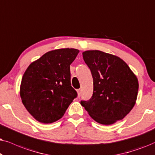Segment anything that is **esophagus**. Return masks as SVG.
I'll list each match as a JSON object with an SVG mask.
<instances>
[{
    "instance_id": "esophagus-1",
    "label": "esophagus",
    "mask_w": 155,
    "mask_h": 155,
    "mask_svg": "<svg viewBox=\"0 0 155 155\" xmlns=\"http://www.w3.org/2000/svg\"><path fill=\"white\" fill-rule=\"evenodd\" d=\"M77 91V94H78V97L81 96V89H77V91Z\"/></svg>"
}]
</instances>
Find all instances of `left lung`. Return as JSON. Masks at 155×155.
Returning a JSON list of instances; mask_svg holds the SVG:
<instances>
[{
	"label": "left lung",
	"instance_id": "obj_1",
	"mask_svg": "<svg viewBox=\"0 0 155 155\" xmlns=\"http://www.w3.org/2000/svg\"><path fill=\"white\" fill-rule=\"evenodd\" d=\"M93 76L94 92L81 104L95 121L108 125L130 112L137 97V76L120 57L99 50L82 53Z\"/></svg>",
	"mask_w": 155,
	"mask_h": 155
}]
</instances>
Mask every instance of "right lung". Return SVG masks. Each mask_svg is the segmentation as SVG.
<instances>
[{
	"mask_svg": "<svg viewBox=\"0 0 155 155\" xmlns=\"http://www.w3.org/2000/svg\"><path fill=\"white\" fill-rule=\"evenodd\" d=\"M79 52L74 48L49 51L25 71L20 95L27 110L39 122L58 120L77 96L71 86L70 64Z\"/></svg>",
	"mask_w": 155,
	"mask_h": 155,
	"instance_id": "add662e5",
	"label": "right lung"
}]
</instances>
